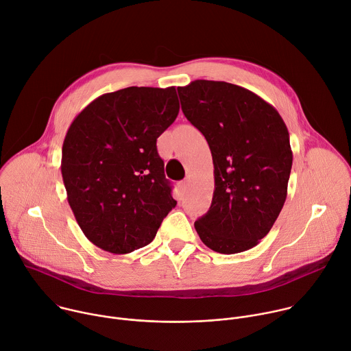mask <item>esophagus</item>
<instances>
[{"label": "esophagus", "instance_id": "obj_1", "mask_svg": "<svg viewBox=\"0 0 351 351\" xmlns=\"http://www.w3.org/2000/svg\"><path fill=\"white\" fill-rule=\"evenodd\" d=\"M179 187H180V191H182V193H186L187 189H189V182H187V180L180 182V183H179Z\"/></svg>", "mask_w": 351, "mask_h": 351}]
</instances>
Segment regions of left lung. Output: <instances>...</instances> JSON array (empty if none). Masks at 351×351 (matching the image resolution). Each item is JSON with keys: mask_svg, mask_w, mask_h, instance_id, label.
Returning <instances> with one entry per match:
<instances>
[{"mask_svg": "<svg viewBox=\"0 0 351 351\" xmlns=\"http://www.w3.org/2000/svg\"><path fill=\"white\" fill-rule=\"evenodd\" d=\"M178 93L184 117L204 134L214 164L213 203L194 228L217 253L253 248L286 202L293 162L287 128L264 98L232 83L194 80Z\"/></svg>", "mask_w": 351, "mask_h": 351, "instance_id": "obj_1", "label": "left lung"}]
</instances>
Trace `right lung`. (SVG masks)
Listing matches in <instances>:
<instances>
[{
  "label": "right lung",
  "mask_w": 351,
  "mask_h": 351,
  "mask_svg": "<svg viewBox=\"0 0 351 351\" xmlns=\"http://www.w3.org/2000/svg\"><path fill=\"white\" fill-rule=\"evenodd\" d=\"M179 114L175 86L126 87L97 97L71 123L61 172L84 236L112 254L152 243L176 206L157 138Z\"/></svg>",
  "instance_id": "add662e5"
}]
</instances>
